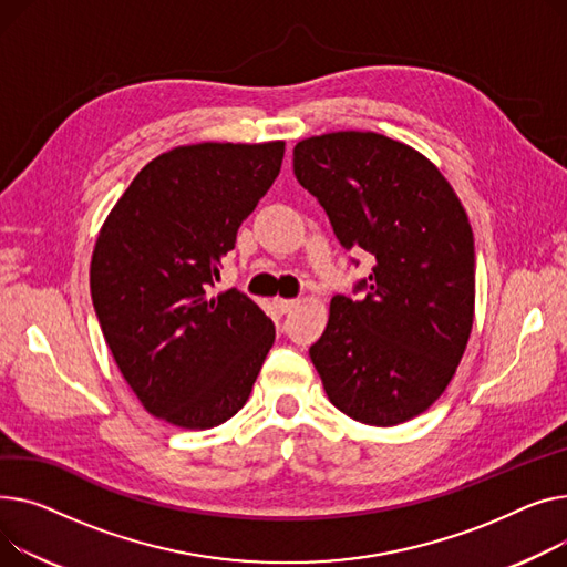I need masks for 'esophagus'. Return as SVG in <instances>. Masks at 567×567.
Here are the masks:
<instances>
[{
	"instance_id": "obj_1",
	"label": "esophagus",
	"mask_w": 567,
	"mask_h": 567,
	"mask_svg": "<svg viewBox=\"0 0 567 567\" xmlns=\"http://www.w3.org/2000/svg\"><path fill=\"white\" fill-rule=\"evenodd\" d=\"M297 302H295V299H275V307L279 309V313H288L292 307H295Z\"/></svg>"
}]
</instances>
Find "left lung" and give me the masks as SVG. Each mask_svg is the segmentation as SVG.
I'll return each instance as SVG.
<instances>
[{
	"instance_id": "8db88e82",
	"label": "left lung",
	"mask_w": 567,
	"mask_h": 567,
	"mask_svg": "<svg viewBox=\"0 0 567 567\" xmlns=\"http://www.w3.org/2000/svg\"><path fill=\"white\" fill-rule=\"evenodd\" d=\"M292 169L341 247L375 258L352 295L331 297L329 322L309 348L329 401L365 425L405 423L444 393L470 341L476 258L467 213L435 164L378 132L309 137L295 146Z\"/></svg>"
}]
</instances>
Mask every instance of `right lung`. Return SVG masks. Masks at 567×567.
<instances>
[{"mask_svg": "<svg viewBox=\"0 0 567 567\" xmlns=\"http://www.w3.org/2000/svg\"><path fill=\"white\" fill-rule=\"evenodd\" d=\"M286 144L162 153L100 230L91 299L125 382L157 419L206 430L238 414L275 324L238 288L213 295L240 224L281 172Z\"/></svg>", "mask_w": 567, "mask_h": 567, "instance_id": "right-lung-1", "label": "right lung"}]
</instances>
